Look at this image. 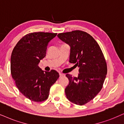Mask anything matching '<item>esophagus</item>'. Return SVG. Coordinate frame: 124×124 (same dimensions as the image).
I'll use <instances>...</instances> for the list:
<instances>
[{"label": "esophagus", "instance_id": "1", "mask_svg": "<svg viewBox=\"0 0 124 124\" xmlns=\"http://www.w3.org/2000/svg\"><path fill=\"white\" fill-rule=\"evenodd\" d=\"M64 76H65V75H64L63 74H62V73H59V76H60V77Z\"/></svg>", "mask_w": 124, "mask_h": 124}]
</instances>
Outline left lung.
I'll return each mask as SVG.
<instances>
[{"label":"left lung","instance_id":"8db88e82","mask_svg":"<svg viewBox=\"0 0 124 124\" xmlns=\"http://www.w3.org/2000/svg\"><path fill=\"white\" fill-rule=\"evenodd\" d=\"M57 36L70 47L69 62L79 67L77 77L66 75L69 81L66 96L74 104L82 105L93 100L102 87L107 74L104 56L97 42L87 32L76 30Z\"/></svg>","mask_w":124,"mask_h":124}]
</instances>
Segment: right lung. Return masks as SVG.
Here are the masks:
<instances>
[{
	"instance_id": "right-lung-1",
	"label": "right lung",
	"mask_w": 124,
	"mask_h": 124,
	"mask_svg": "<svg viewBox=\"0 0 124 124\" xmlns=\"http://www.w3.org/2000/svg\"><path fill=\"white\" fill-rule=\"evenodd\" d=\"M57 33L34 32L24 36L12 50L11 73L19 90L31 101L42 102L49 95L51 86L59 77L54 70H42L38 66L46 57L48 43Z\"/></svg>"
}]
</instances>
